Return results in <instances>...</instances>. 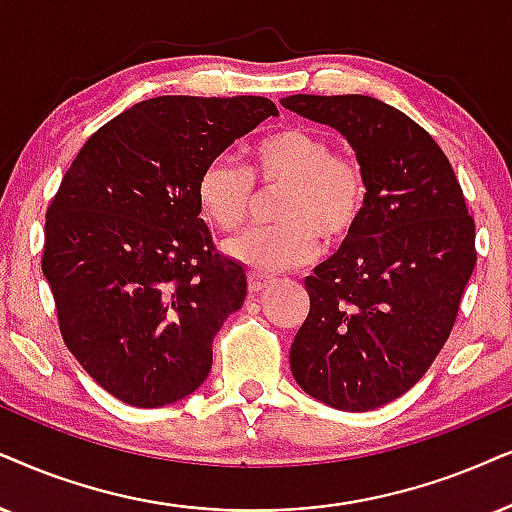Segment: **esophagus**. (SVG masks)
<instances>
[{
	"mask_svg": "<svg viewBox=\"0 0 512 512\" xmlns=\"http://www.w3.org/2000/svg\"><path fill=\"white\" fill-rule=\"evenodd\" d=\"M271 283H274V278L264 276V274H260V271H250L248 274V286L252 293H262V290L269 288Z\"/></svg>",
	"mask_w": 512,
	"mask_h": 512,
	"instance_id": "esophagus-1",
	"label": "esophagus"
}]
</instances>
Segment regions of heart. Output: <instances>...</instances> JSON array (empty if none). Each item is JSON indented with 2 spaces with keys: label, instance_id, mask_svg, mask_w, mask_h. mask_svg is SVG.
Here are the masks:
<instances>
[{
  "label": "heart",
  "instance_id": "obj_1",
  "mask_svg": "<svg viewBox=\"0 0 512 512\" xmlns=\"http://www.w3.org/2000/svg\"><path fill=\"white\" fill-rule=\"evenodd\" d=\"M252 181L283 191L276 226H255L224 243L231 260L255 271L300 267L326 243L357 229L366 205V172L354 155L333 153L331 141L304 127H286L250 148L248 172L215 158L200 172L196 198L208 222L234 231L255 203Z\"/></svg>",
  "mask_w": 512,
  "mask_h": 512
}]
</instances>
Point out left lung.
<instances>
[{"label":"left lung","instance_id":"1","mask_svg":"<svg viewBox=\"0 0 512 512\" xmlns=\"http://www.w3.org/2000/svg\"><path fill=\"white\" fill-rule=\"evenodd\" d=\"M281 106L340 132L366 172L357 229L304 278L309 314L290 371L333 409H380L449 338L477 262L475 222L444 151L409 115L361 94H293Z\"/></svg>","mask_w":512,"mask_h":512}]
</instances>
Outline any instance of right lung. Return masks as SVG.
Segmentation results:
<instances>
[{
  "label": "right lung",
  "mask_w": 512,
  "mask_h": 512,
  "mask_svg": "<svg viewBox=\"0 0 512 512\" xmlns=\"http://www.w3.org/2000/svg\"><path fill=\"white\" fill-rule=\"evenodd\" d=\"M271 115L262 96L141 101L89 137L58 186L42 271L66 347L115 399L158 409L208 378L248 278L215 252L196 184Z\"/></svg>",
  "instance_id": "right-lung-1"
}]
</instances>
